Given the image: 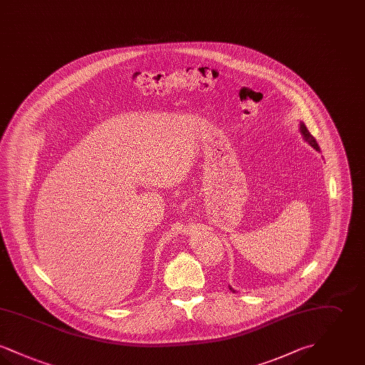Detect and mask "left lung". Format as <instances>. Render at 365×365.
I'll use <instances>...</instances> for the list:
<instances>
[{"label": "left lung", "instance_id": "left-lung-1", "mask_svg": "<svg viewBox=\"0 0 365 365\" xmlns=\"http://www.w3.org/2000/svg\"><path fill=\"white\" fill-rule=\"evenodd\" d=\"M299 131H301V134H302V138L305 139V140L312 146L313 149H316L317 152H320V148H319L316 139L313 138L312 134L308 131L307 125L302 122H299ZM228 287H230V290H231L232 293H235V290H234L231 286H228Z\"/></svg>", "mask_w": 365, "mask_h": 365}]
</instances>
